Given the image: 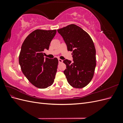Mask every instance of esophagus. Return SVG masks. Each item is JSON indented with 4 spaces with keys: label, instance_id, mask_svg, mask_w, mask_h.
<instances>
[{
    "label": "esophagus",
    "instance_id": "34e87169",
    "mask_svg": "<svg viewBox=\"0 0 123 123\" xmlns=\"http://www.w3.org/2000/svg\"><path fill=\"white\" fill-rule=\"evenodd\" d=\"M62 62H63V61L62 60V59H58V62H59V63H62Z\"/></svg>",
    "mask_w": 123,
    "mask_h": 123
}]
</instances>
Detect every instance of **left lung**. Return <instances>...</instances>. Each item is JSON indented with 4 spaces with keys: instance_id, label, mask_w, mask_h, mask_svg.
<instances>
[{
    "instance_id": "1",
    "label": "left lung",
    "mask_w": 123,
    "mask_h": 123,
    "mask_svg": "<svg viewBox=\"0 0 123 123\" xmlns=\"http://www.w3.org/2000/svg\"><path fill=\"white\" fill-rule=\"evenodd\" d=\"M64 38L68 51H72L73 62L66 59L64 71L68 83L75 88H82L90 82L96 66V50L87 32L71 24L57 30Z\"/></svg>"
}]
</instances>
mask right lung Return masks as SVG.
<instances>
[{"mask_svg": "<svg viewBox=\"0 0 123 123\" xmlns=\"http://www.w3.org/2000/svg\"><path fill=\"white\" fill-rule=\"evenodd\" d=\"M56 33V30H35L26 37L21 46L19 55L21 71L30 82L38 88H47L54 83L58 59H44L43 51L49 49Z\"/></svg>", "mask_w": 123, "mask_h": 123, "instance_id": "obj_1", "label": "right lung"}]
</instances>
